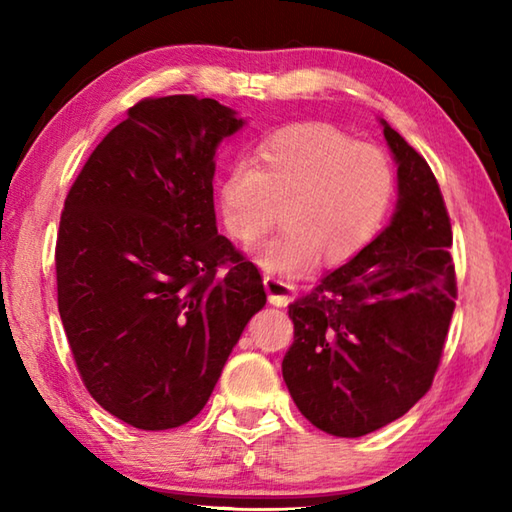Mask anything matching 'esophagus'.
Wrapping results in <instances>:
<instances>
[{"instance_id": "1", "label": "esophagus", "mask_w": 512, "mask_h": 512, "mask_svg": "<svg viewBox=\"0 0 512 512\" xmlns=\"http://www.w3.org/2000/svg\"><path fill=\"white\" fill-rule=\"evenodd\" d=\"M264 289L268 293V302H271L273 307H287L289 302L296 298V287L289 282L280 280V277H271L266 275L264 277Z\"/></svg>"}]
</instances>
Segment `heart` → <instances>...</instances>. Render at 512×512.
Wrapping results in <instances>:
<instances>
[{
	"label": "heart",
	"instance_id": "obj_1",
	"mask_svg": "<svg viewBox=\"0 0 512 512\" xmlns=\"http://www.w3.org/2000/svg\"><path fill=\"white\" fill-rule=\"evenodd\" d=\"M395 196V169L372 144H357L329 124H298L268 137L253 167L237 162L216 185L223 230L253 244L255 262L277 275H302L316 262L339 266L359 255L384 225Z\"/></svg>",
	"mask_w": 512,
	"mask_h": 512
}]
</instances>
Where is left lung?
Returning a JSON list of instances; mask_svg holds the SVG:
<instances>
[{"label":"left lung","instance_id":"8db88e82","mask_svg":"<svg viewBox=\"0 0 512 512\" xmlns=\"http://www.w3.org/2000/svg\"><path fill=\"white\" fill-rule=\"evenodd\" d=\"M381 126L397 164L391 223L289 307L282 377L300 413L339 438L386 427L429 391L454 314L443 194L427 160Z\"/></svg>","mask_w":512,"mask_h":512}]
</instances>
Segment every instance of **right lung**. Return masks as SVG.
Here are the masks:
<instances>
[{
    "label": "right lung",
    "mask_w": 512,
    "mask_h": 512,
    "mask_svg": "<svg viewBox=\"0 0 512 512\" xmlns=\"http://www.w3.org/2000/svg\"><path fill=\"white\" fill-rule=\"evenodd\" d=\"M244 124L214 99H144L65 198L60 320L85 388L135 429L196 418L266 305L257 268L219 235L214 214L216 149Z\"/></svg>",
    "instance_id": "right-lung-1"
}]
</instances>
